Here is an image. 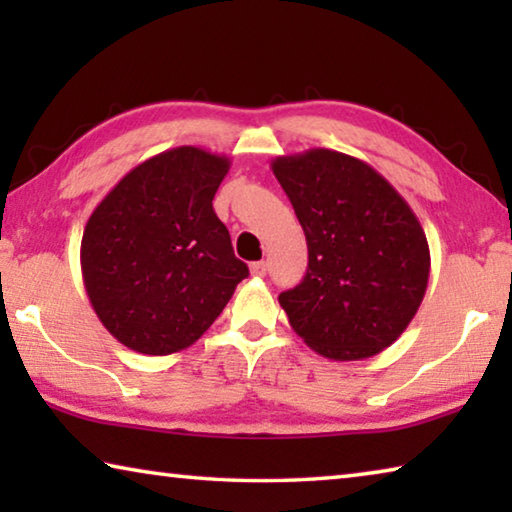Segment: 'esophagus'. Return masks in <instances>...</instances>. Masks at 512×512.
Wrapping results in <instances>:
<instances>
[{"mask_svg": "<svg viewBox=\"0 0 512 512\" xmlns=\"http://www.w3.org/2000/svg\"><path fill=\"white\" fill-rule=\"evenodd\" d=\"M250 273L255 277H264L266 275V264L264 262H253L250 264Z\"/></svg>", "mask_w": 512, "mask_h": 512, "instance_id": "1", "label": "esophagus"}]
</instances>
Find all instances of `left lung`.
Here are the masks:
<instances>
[{
	"label": "left lung",
	"instance_id": "left-lung-1",
	"mask_svg": "<svg viewBox=\"0 0 512 512\" xmlns=\"http://www.w3.org/2000/svg\"><path fill=\"white\" fill-rule=\"evenodd\" d=\"M305 230L309 266L280 293L289 323L334 361L375 357L418 314L431 255L409 203L368 162L329 149L271 162Z\"/></svg>",
	"mask_w": 512,
	"mask_h": 512
}]
</instances>
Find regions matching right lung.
I'll list each match as a JSON object with an SVG mask.
<instances>
[{
	"label": "right lung",
	"instance_id": "1",
	"mask_svg": "<svg viewBox=\"0 0 512 512\" xmlns=\"http://www.w3.org/2000/svg\"><path fill=\"white\" fill-rule=\"evenodd\" d=\"M228 169L225 155L178 146L137 164L90 214L83 284L126 348L151 357L189 348L248 277L212 207Z\"/></svg>",
	"mask_w": 512,
	"mask_h": 512
}]
</instances>
